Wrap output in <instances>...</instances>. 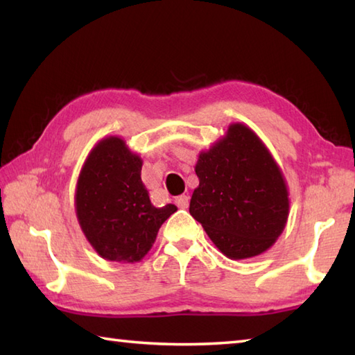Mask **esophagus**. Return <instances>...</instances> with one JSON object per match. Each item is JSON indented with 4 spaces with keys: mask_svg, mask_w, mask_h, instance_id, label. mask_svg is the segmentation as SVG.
<instances>
[{
    "mask_svg": "<svg viewBox=\"0 0 355 355\" xmlns=\"http://www.w3.org/2000/svg\"><path fill=\"white\" fill-rule=\"evenodd\" d=\"M175 205L180 209H187L189 207V197H187V195H180V197L175 198Z\"/></svg>",
    "mask_w": 355,
    "mask_h": 355,
    "instance_id": "34e87169",
    "label": "esophagus"
}]
</instances>
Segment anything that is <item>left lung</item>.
I'll return each instance as SVG.
<instances>
[{"mask_svg": "<svg viewBox=\"0 0 355 355\" xmlns=\"http://www.w3.org/2000/svg\"><path fill=\"white\" fill-rule=\"evenodd\" d=\"M189 212L230 259L258 256L275 244L288 218L286 183L270 150L250 128L227 134L198 155Z\"/></svg>", "mask_w": 355, "mask_h": 355, "instance_id": "left-lung-1", "label": "left lung"}]
</instances>
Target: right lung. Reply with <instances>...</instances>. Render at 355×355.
I'll list each match as a JSON object with an SVG mask.
<instances>
[{"label": "right lung", "instance_id": "right-lung-1", "mask_svg": "<svg viewBox=\"0 0 355 355\" xmlns=\"http://www.w3.org/2000/svg\"><path fill=\"white\" fill-rule=\"evenodd\" d=\"M141 158L111 135L101 140L82 166L76 215L92 247L107 261L139 262L157 238L158 229L177 206L155 207L141 182Z\"/></svg>", "mask_w": 355, "mask_h": 355}]
</instances>
